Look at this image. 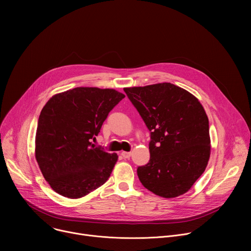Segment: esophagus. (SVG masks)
<instances>
[{
    "mask_svg": "<svg viewBox=\"0 0 251 251\" xmlns=\"http://www.w3.org/2000/svg\"><path fill=\"white\" fill-rule=\"evenodd\" d=\"M121 156L124 158V159H129L131 157V153L130 152H122L121 153Z\"/></svg>",
    "mask_w": 251,
    "mask_h": 251,
    "instance_id": "1",
    "label": "esophagus"
}]
</instances>
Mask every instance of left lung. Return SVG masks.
<instances>
[{"label":"left lung","instance_id":"1","mask_svg":"<svg viewBox=\"0 0 251 251\" xmlns=\"http://www.w3.org/2000/svg\"><path fill=\"white\" fill-rule=\"evenodd\" d=\"M150 131V161L137 168L140 182L163 198L187 193L210 154L208 118L200 101L172 83L124 88Z\"/></svg>","mask_w":251,"mask_h":251}]
</instances>
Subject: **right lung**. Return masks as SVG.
Segmentation results:
<instances>
[{"label":"right lung","mask_w":251,"mask_h":251,"mask_svg":"<svg viewBox=\"0 0 251 251\" xmlns=\"http://www.w3.org/2000/svg\"><path fill=\"white\" fill-rule=\"evenodd\" d=\"M124 97L114 89L76 87L54 95L44 106L35 159L54 192L79 199L108 180L118 156L96 147L91 140Z\"/></svg>","instance_id":"add662e5"}]
</instances>
